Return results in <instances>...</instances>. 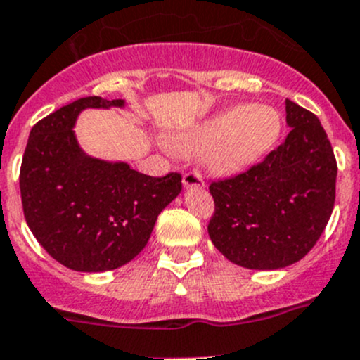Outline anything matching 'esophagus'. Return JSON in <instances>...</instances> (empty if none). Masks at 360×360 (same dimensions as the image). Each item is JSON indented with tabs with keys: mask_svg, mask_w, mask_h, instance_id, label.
<instances>
[{
	"mask_svg": "<svg viewBox=\"0 0 360 360\" xmlns=\"http://www.w3.org/2000/svg\"><path fill=\"white\" fill-rule=\"evenodd\" d=\"M183 186L186 188H202L203 186V177L198 172H186L183 176Z\"/></svg>",
	"mask_w": 360,
	"mask_h": 360,
	"instance_id": "obj_1",
	"label": "esophagus"
}]
</instances>
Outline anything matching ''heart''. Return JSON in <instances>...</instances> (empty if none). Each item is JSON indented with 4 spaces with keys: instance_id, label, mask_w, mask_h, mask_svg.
<instances>
[{
    "instance_id": "obj_1",
    "label": "heart",
    "mask_w": 360,
    "mask_h": 360,
    "mask_svg": "<svg viewBox=\"0 0 360 360\" xmlns=\"http://www.w3.org/2000/svg\"><path fill=\"white\" fill-rule=\"evenodd\" d=\"M284 129L281 111L266 104H238L203 120L169 139L179 155H202L203 165L219 177L237 176L261 162Z\"/></svg>"
}]
</instances>
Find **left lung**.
I'll use <instances>...</instances> for the list:
<instances>
[{
    "mask_svg": "<svg viewBox=\"0 0 360 360\" xmlns=\"http://www.w3.org/2000/svg\"><path fill=\"white\" fill-rule=\"evenodd\" d=\"M284 143L248 172L209 186L214 248L249 270H278L307 256L331 217L336 158L314 112L285 99Z\"/></svg>",
    "mask_w": 360,
    "mask_h": 360,
    "instance_id": "left-lung-1",
    "label": "left lung"
}]
</instances>
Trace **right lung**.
<instances>
[{
    "instance_id": "right-lung-1",
    "label": "right lung",
    "mask_w": 360,
    "mask_h": 360,
    "mask_svg": "<svg viewBox=\"0 0 360 360\" xmlns=\"http://www.w3.org/2000/svg\"><path fill=\"white\" fill-rule=\"evenodd\" d=\"M89 108H125V101L83 97L39 120L24 151L20 197L41 248L71 270L97 274L146 248L158 214L183 184L177 172L151 177L125 162L86 155L72 129Z\"/></svg>"
}]
</instances>
